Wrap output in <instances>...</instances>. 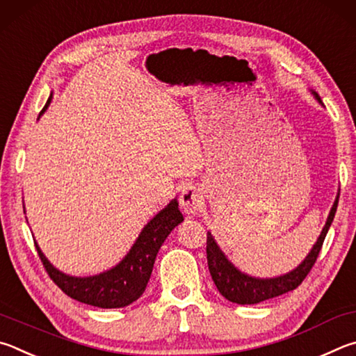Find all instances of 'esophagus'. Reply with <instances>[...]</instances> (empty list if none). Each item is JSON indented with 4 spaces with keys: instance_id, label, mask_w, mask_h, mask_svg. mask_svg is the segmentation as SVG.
<instances>
[{
    "instance_id": "obj_1",
    "label": "esophagus",
    "mask_w": 356,
    "mask_h": 356,
    "mask_svg": "<svg viewBox=\"0 0 356 356\" xmlns=\"http://www.w3.org/2000/svg\"><path fill=\"white\" fill-rule=\"evenodd\" d=\"M179 204H181V209L188 216H195L197 213H200V209L204 204L202 189H198L197 186H188V188L181 192Z\"/></svg>"
}]
</instances>
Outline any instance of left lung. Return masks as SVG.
I'll return each mask as SVG.
<instances>
[{
    "label": "left lung",
    "instance_id": "1",
    "mask_svg": "<svg viewBox=\"0 0 356 356\" xmlns=\"http://www.w3.org/2000/svg\"><path fill=\"white\" fill-rule=\"evenodd\" d=\"M311 93H313L317 102L322 104L321 97L317 95L314 90H311ZM338 202H339V191H338V195H336V200L333 203L332 209H330L325 227L322 228L321 236L317 238L316 244L313 245V248H311V252L307 254V258H305L302 263L296 267V269H292L291 272L280 277L258 278L239 270L238 267H236L232 261L227 258V254L222 252V248L216 242L214 236L211 234V232H208V239H207L208 267H209L211 277H213V282L216 283L220 294L225 297L227 300L233 303L254 305V303L269 300V298H273V297L283 296L289 291H294L297 286L303 282L305 277L308 275L311 267L314 266L317 257H319L323 239H325L330 225H332V222L334 219Z\"/></svg>",
    "mask_w": 356,
    "mask_h": 356
}]
</instances>
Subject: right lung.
I'll use <instances>...</instances> for the list:
<instances>
[{"label": "right lung", "mask_w": 356, "mask_h": 356, "mask_svg": "<svg viewBox=\"0 0 356 356\" xmlns=\"http://www.w3.org/2000/svg\"><path fill=\"white\" fill-rule=\"evenodd\" d=\"M51 99L53 93L47 99L40 115L48 109ZM183 220L184 217L178 208V200L173 198L142 228L139 238L136 239L120 263L109 270L90 277L67 275L49 263L37 242L35 248L48 275L68 297L98 308H123L136 302L143 294L148 280L152 277L156 254L172 229Z\"/></svg>", "instance_id": "add662e5"}]
</instances>
